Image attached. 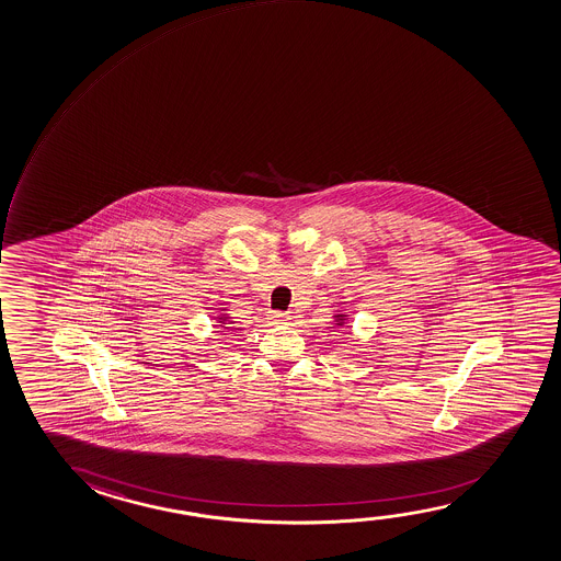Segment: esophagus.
<instances>
[{"instance_id":"esophagus-1","label":"esophagus","mask_w":561,"mask_h":561,"mask_svg":"<svg viewBox=\"0 0 561 561\" xmlns=\"http://www.w3.org/2000/svg\"><path fill=\"white\" fill-rule=\"evenodd\" d=\"M270 320H272V324H289V317H287L285 312H272V314H270Z\"/></svg>"}]
</instances>
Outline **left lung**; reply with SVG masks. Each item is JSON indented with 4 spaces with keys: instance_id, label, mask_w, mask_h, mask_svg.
<instances>
[{
    "instance_id": "left-lung-1",
    "label": "left lung",
    "mask_w": 561,
    "mask_h": 561,
    "mask_svg": "<svg viewBox=\"0 0 561 561\" xmlns=\"http://www.w3.org/2000/svg\"><path fill=\"white\" fill-rule=\"evenodd\" d=\"M345 324H350V314H347V312H343V310H335L332 328H343Z\"/></svg>"
}]
</instances>
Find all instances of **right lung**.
<instances>
[{
	"label": "right lung",
	"mask_w": 561,
	"mask_h": 561,
	"mask_svg": "<svg viewBox=\"0 0 561 561\" xmlns=\"http://www.w3.org/2000/svg\"><path fill=\"white\" fill-rule=\"evenodd\" d=\"M216 318H218L219 328H224V330H229V324H233V318L229 317L226 310H221V312H218V314H216Z\"/></svg>",
	"instance_id": "right-lung-1"
}]
</instances>
